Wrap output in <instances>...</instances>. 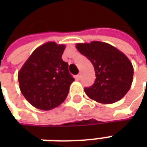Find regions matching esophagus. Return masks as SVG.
Instances as JSON below:
<instances>
[{"label":"esophagus","mask_w":147,"mask_h":147,"mask_svg":"<svg viewBox=\"0 0 147 147\" xmlns=\"http://www.w3.org/2000/svg\"><path fill=\"white\" fill-rule=\"evenodd\" d=\"M80 78H81V74H80V73L78 74L76 76V79L77 80H80Z\"/></svg>","instance_id":"obj_1"}]
</instances>
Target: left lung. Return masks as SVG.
<instances>
[{"mask_svg": "<svg viewBox=\"0 0 147 147\" xmlns=\"http://www.w3.org/2000/svg\"><path fill=\"white\" fill-rule=\"evenodd\" d=\"M76 49L91 61L95 81L84 88L90 98L102 104H112L124 97L131 86L133 66L125 54L108 43L93 41L78 43Z\"/></svg>", "mask_w": 147, "mask_h": 147, "instance_id": "obj_1", "label": "left lung"}]
</instances>
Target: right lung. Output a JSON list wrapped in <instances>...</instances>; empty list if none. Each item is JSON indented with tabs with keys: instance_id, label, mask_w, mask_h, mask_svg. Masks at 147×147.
Masks as SVG:
<instances>
[{
	"instance_id": "obj_1",
	"label": "right lung",
	"mask_w": 147,
	"mask_h": 147,
	"mask_svg": "<svg viewBox=\"0 0 147 147\" xmlns=\"http://www.w3.org/2000/svg\"><path fill=\"white\" fill-rule=\"evenodd\" d=\"M65 45L49 42L31 53L18 73L20 89L30 105L50 110L66 99L74 78L62 60Z\"/></svg>"
}]
</instances>
